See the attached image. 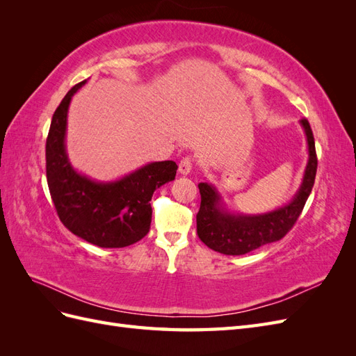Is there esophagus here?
I'll return each mask as SVG.
<instances>
[{
	"mask_svg": "<svg viewBox=\"0 0 356 356\" xmlns=\"http://www.w3.org/2000/svg\"><path fill=\"white\" fill-rule=\"evenodd\" d=\"M193 169V160L191 157H182V160L179 161V166L178 170L181 175H188Z\"/></svg>",
	"mask_w": 356,
	"mask_h": 356,
	"instance_id": "esophagus-1",
	"label": "esophagus"
}]
</instances>
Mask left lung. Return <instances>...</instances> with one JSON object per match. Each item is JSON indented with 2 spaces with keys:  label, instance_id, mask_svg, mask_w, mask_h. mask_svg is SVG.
I'll list each match as a JSON object with an SVG mask.
<instances>
[{
  "label": "left lung",
  "instance_id": "obj_1",
  "mask_svg": "<svg viewBox=\"0 0 356 356\" xmlns=\"http://www.w3.org/2000/svg\"><path fill=\"white\" fill-rule=\"evenodd\" d=\"M300 124L307 138L309 160L297 195L285 207L260 215H234L222 207L221 196L215 187L200 182L197 234L211 250L225 255H243L263 245L281 241L293 229L314 188L318 168L315 139L307 118H301Z\"/></svg>",
  "mask_w": 356,
  "mask_h": 356
}]
</instances>
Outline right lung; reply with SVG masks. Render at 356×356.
Wrapping results in <instances>:
<instances>
[{
    "instance_id": "add662e5",
    "label": "right lung",
    "mask_w": 356,
    "mask_h": 356,
    "mask_svg": "<svg viewBox=\"0 0 356 356\" xmlns=\"http://www.w3.org/2000/svg\"><path fill=\"white\" fill-rule=\"evenodd\" d=\"M81 81L65 95L51 118L46 141V174L50 196L65 227L101 248H124L141 241L152 224L153 193L175 179L177 163L154 161L113 182L79 174L67 156L68 106Z\"/></svg>"
}]
</instances>
